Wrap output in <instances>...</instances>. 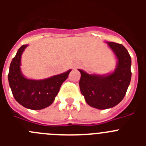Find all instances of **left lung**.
Segmentation results:
<instances>
[{"label": "left lung", "instance_id": "left-lung-1", "mask_svg": "<svg viewBox=\"0 0 146 146\" xmlns=\"http://www.w3.org/2000/svg\"><path fill=\"white\" fill-rule=\"evenodd\" d=\"M108 44L118 58L117 68L113 73L100 76L89 74L79 69L81 93L88 104L99 110L111 108L122 101L131 77V60L127 50L121 44Z\"/></svg>", "mask_w": 146, "mask_h": 146}]
</instances>
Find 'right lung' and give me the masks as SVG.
<instances>
[{"label": "right lung", "mask_w": 146, "mask_h": 146, "mask_svg": "<svg viewBox=\"0 0 146 146\" xmlns=\"http://www.w3.org/2000/svg\"><path fill=\"white\" fill-rule=\"evenodd\" d=\"M26 47L27 44L20 47L11 60L8 74L9 83L18 103L28 109L42 110L53 102L71 70L42 80L27 79L22 74L20 67L22 53Z\"/></svg>", "instance_id": "right-lung-1"}]
</instances>
